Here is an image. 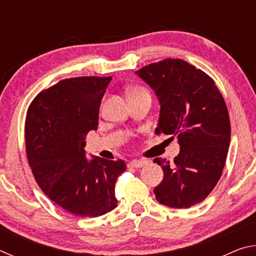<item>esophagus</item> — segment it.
Masks as SVG:
<instances>
[{
    "label": "esophagus",
    "mask_w": 256,
    "mask_h": 256,
    "mask_svg": "<svg viewBox=\"0 0 256 256\" xmlns=\"http://www.w3.org/2000/svg\"><path fill=\"white\" fill-rule=\"evenodd\" d=\"M148 164V162H146V160H144V159H138V160H132V162H128V167H131V168H141V167H144V166H146V164Z\"/></svg>",
    "instance_id": "1"
}]
</instances>
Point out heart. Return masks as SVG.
<instances>
[{
	"mask_svg": "<svg viewBox=\"0 0 256 256\" xmlns=\"http://www.w3.org/2000/svg\"><path fill=\"white\" fill-rule=\"evenodd\" d=\"M134 90H136V89H134Z\"/></svg>",
	"mask_w": 256,
	"mask_h": 256,
	"instance_id": "b5f03b06",
	"label": "heart"
}]
</instances>
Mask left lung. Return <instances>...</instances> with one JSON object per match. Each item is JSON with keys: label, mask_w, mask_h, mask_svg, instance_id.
I'll return each instance as SVG.
<instances>
[{"label": "left lung", "mask_w": 256, "mask_h": 256, "mask_svg": "<svg viewBox=\"0 0 256 256\" xmlns=\"http://www.w3.org/2000/svg\"><path fill=\"white\" fill-rule=\"evenodd\" d=\"M156 94L160 112L156 134L177 136L172 164L156 158L164 180L154 193L162 204L186 209L209 196L226 162L230 122L222 94L204 72L183 60L151 63L136 72Z\"/></svg>", "instance_id": "1"}]
</instances>
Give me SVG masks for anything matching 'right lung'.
<instances>
[{
    "label": "right lung",
    "mask_w": 256,
    "mask_h": 256,
    "mask_svg": "<svg viewBox=\"0 0 256 256\" xmlns=\"http://www.w3.org/2000/svg\"><path fill=\"white\" fill-rule=\"evenodd\" d=\"M112 76H80L38 94L26 118L27 157L42 192L79 216H102L118 206L115 183L124 160L88 159L86 136L98 128L99 108Z\"/></svg>",
    "instance_id": "add662e5"
}]
</instances>
